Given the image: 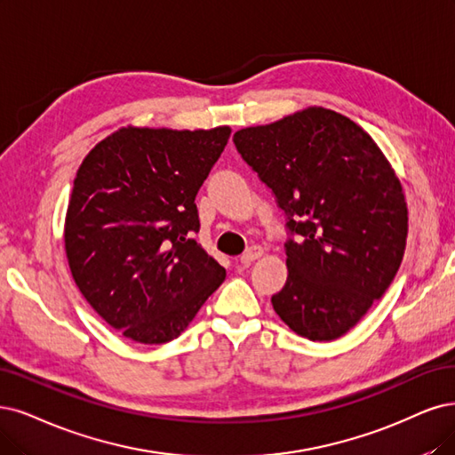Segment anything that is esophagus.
Here are the masks:
<instances>
[{"instance_id":"1","label":"esophagus","mask_w":455,"mask_h":455,"mask_svg":"<svg viewBox=\"0 0 455 455\" xmlns=\"http://www.w3.org/2000/svg\"><path fill=\"white\" fill-rule=\"evenodd\" d=\"M262 253H264L262 247H259V245H253V247H249V249L245 251V253L240 257V262H242L243 266H249V264L253 262V260L260 259V257H262Z\"/></svg>"}]
</instances>
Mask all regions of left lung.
Returning a JSON list of instances; mask_svg holds the SVG:
<instances>
[{
  "label": "left lung",
  "mask_w": 455,
  "mask_h": 455,
  "mask_svg": "<svg viewBox=\"0 0 455 455\" xmlns=\"http://www.w3.org/2000/svg\"><path fill=\"white\" fill-rule=\"evenodd\" d=\"M238 154L287 215L289 277L272 296L301 338L333 341L390 287L405 255L401 181L369 134L323 107L234 134Z\"/></svg>",
  "instance_id": "left-lung-1"
}]
</instances>
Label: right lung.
Segmentation results:
<instances>
[{
	"mask_svg": "<svg viewBox=\"0 0 455 455\" xmlns=\"http://www.w3.org/2000/svg\"><path fill=\"white\" fill-rule=\"evenodd\" d=\"M230 127H122L82 161L65 215L76 287L114 330L144 345L176 339L225 281L202 249L195 196Z\"/></svg>",
	"mask_w": 455,
	"mask_h": 455,
	"instance_id": "obj_1",
	"label": "right lung"
}]
</instances>
